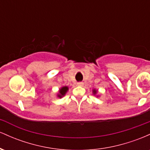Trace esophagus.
Listing matches in <instances>:
<instances>
[{
	"label": "esophagus",
	"instance_id": "34e87169",
	"mask_svg": "<svg viewBox=\"0 0 150 150\" xmlns=\"http://www.w3.org/2000/svg\"><path fill=\"white\" fill-rule=\"evenodd\" d=\"M84 83L82 82H77V85L78 86H83Z\"/></svg>",
	"mask_w": 150,
	"mask_h": 150
}]
</instances>
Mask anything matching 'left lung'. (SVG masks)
I'll return each mask as SVG.
<instances>
[{"label":"left lung","instance_id":"8db88e82","mask_svg":"<svg viewBox=\"0 0 150 150\" xmlns=\"http://www.w3.org/2000/svg\"><path fill=\"white\" fill-rule=\"evenodd\" d=\"M96 93H97V91L94 90V94H96Z\"/></svg>","mask_w":150,"mask_h":150}]
</instances>
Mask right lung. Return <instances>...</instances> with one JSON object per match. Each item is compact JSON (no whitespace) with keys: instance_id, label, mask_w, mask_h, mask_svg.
Instances as JSON below:
<instances>
[{"instance_id":"right-lung-1","label":"right lung","mask_w":150,"mask_h":150,"mask_svg":"<svg viewBox=\"0 0 150 150\" xmlns=\"http://www.w3.org/2000/svg\"><path fill=\"white\" fill-rule=\"evenodd\" d=\"M68 87H62V88L60 89L59 92H60V94H58V97H62L63 96H64L65 94V93H66L67 91H68Z\"/></svg>"}]
</instances>
